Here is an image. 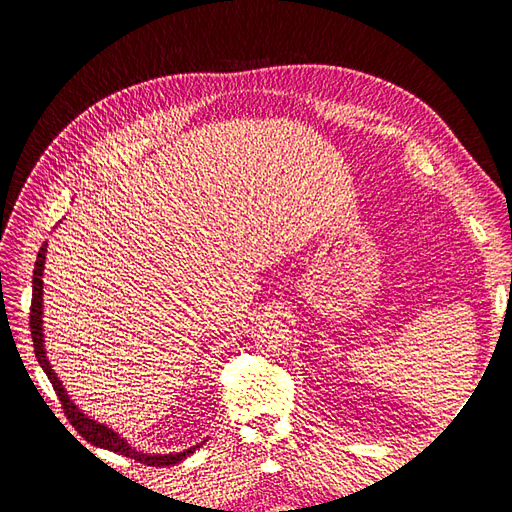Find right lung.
I'll return each mask as SVG.
<instances>
[{"label": "right lung", "instance_id": "add662e5", "mask_svg": "<svg viewBox=\"0 0 512 512\" xmlns=\"http://www.w3.org/2000/svg\"><path fill=\"white\" fill-rule=\"evenodd\" d=\"M44 260H46V243L40 247L38 258H36V267H34V290H32V312H29V329H32V339H34V352L36 359L40 363V367L44 369V374L49 376L53 389L61 401V408H64V414L68 416L70 425L81 433V436L98 448H108V451L119 453L123 457H130L134 461H141L145 466H175V463L183 461L185 457H190L196 448L203 446V442L190 446L188 451L183 453H168V455H149V453H141L132 448L126 440H123L117 431L108 429L106 425L94 421V418L85 416L79 406H74V401L68 397V391L64 389V384L57 378L55 371L51 369L49 359H46V350H44V333H42V273H44Z\"/></svg>", "mask_w": 512, "mask_h": 512}]
</instances>
